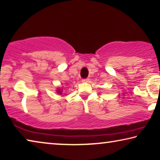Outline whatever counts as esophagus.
<instances>
[{"label": "esophagus", "mask_w": 160, "mask_h": 160, "mask_svg": "<svg viewBox=\"0 0 160 160\" xmlns=\"http://www.w3.org/2000/svg\"><path fill=\"white\" fill-rule=\"evenodd\" d=\"M82 82H88V81H89V78H85V79H82Z\"/></svg>", "instance_id": "34e87169"}]
</instances>
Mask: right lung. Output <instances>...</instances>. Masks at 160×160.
<instances>
[{
    "mask_svg": "<svg viewBox=\"0 0 160 160\" xmlns=\"http://www.w3.org/2000/svg\"><path fill=\"white\" fill-rule=\"evenodd\" d=\"M57 92H58V94H62V90H57Z\"/></svg>",
    "mask_w": 160,
    "mask_h": 160,
    "instance_id": "add662e5",
    "label": "right lung"
}]
</instances>
